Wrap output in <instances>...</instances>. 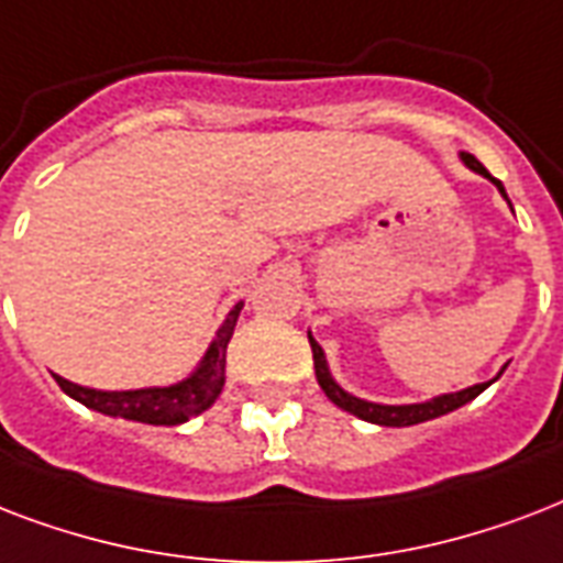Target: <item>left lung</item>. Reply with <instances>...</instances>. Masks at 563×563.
Here are the masks:
<instances>
[{
	"mask_svg": "<svg viewBox=\"0 0 563 563\" xmlns=\"http://www.w3.org/2000/svg\"><path fill=\"white\" fill-rule=\"evenodd\" d=\"M461 158L467 164L470 169H476L478 176H487L494 178L482 167V161H476L470 152H461ZM494 185L499 187V194L505 196V187L503 181H496ZM308 341H311V352H313V373H317V382H320L322 394L329 396L331 402L343 408V411L355 413L361 420L367 422H376V426H417V422H426V420H434V417H443V413L455 411L461 405H467L470 399H476L485 387H490V382H482V385H473L467 390H459V394H443L438 399H431V402H420V405H376V402H364L358 396L346 394L334 378H331L329 367H325V355H322L320 343L313 341L311 334H308Z\"/></svg>",
	"mask_w": 563,
	"mask_h": 563,
	"instance_id": "1",
	"label": "left lung"
}]
</instances>
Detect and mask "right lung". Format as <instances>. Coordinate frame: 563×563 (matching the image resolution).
Listing matches in <instances>:
<instances>
[{
    "label": "right lung",
    "instance_id": "1",
    "mask_svg": "<svg viewBox=\"0 0 563 563\" xmlns=\"http://www.w3.org/2000/svg\"><path fill=\"white\" fill-rule=\"evenodd\" d=\"M243 302L229 311L222 329L217 331L211 350L205 352L202 364L194 376L169 387H143V390H90V387L73 385L67 378L55 376L64 394L78 399L87 408H93L108 417H123V420L150 422V426H178L196 413L208 411L213 399L220 396L225 385V346L232 341L234 322L241 317Z\"/></svg>",
    "mask_w": 563,
    "mask_h": 563
}]
</instances>
